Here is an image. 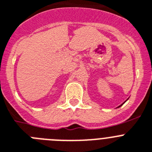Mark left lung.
Returning a JSON list of instances; mask_svg holds the SVG:
<instances>
[{
  "instance_id": "left-lung-1",
  "label": "left lung",
  "mask_w": 152,
  "mask_h": 152,
  "mask_svg": "<svg viewBox=\"0 0 152 152\" xmlns=\"http://www.w3.org/2000/svg\"><path fill=\"white\" fill-rule=\"evenodd\" d=\"M120 107H121V106H120Z\"/></svg>"
}]
</instances>
